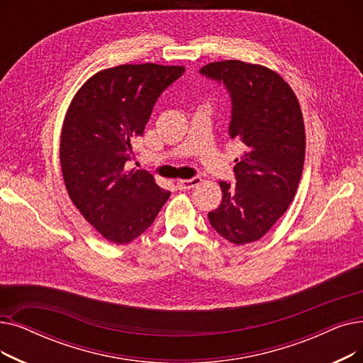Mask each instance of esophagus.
<instances>
[{"label":"esophagus","instance_id":"esophagus-1","mask_svg":"<svg viewBox=\"0 0 363 363\" xmlns=\"http://www.w3.org/2000/svg\"><path fill=\"white\" fill-rule=\"evenodd\" d=\"M200 182H201V178L194 177V178H190V179H179L177 182V186L179 188V190H190V188L197 186Z\"/></svg>","mask_w":363,"mask_h":363}]
</instances>
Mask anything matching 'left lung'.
Listing matches in <instances>:
<instances>
[{"label":"left lung","mask_w":363,"mask_h":363,"mask_svg":"<svg viewBox=\"0 0 363 363\" xmlns=\"http://www.w3.org/2000/svg\"><path fill=\"white\" fill-rule=\"evenodd\" d=\"M200 74L223 83L231 98L230 136L245 147L235 184L220 181L223 201L209 212L215 231L234 245L259 240L286 212L301 179L306 130L294 90L261 65L212 62Z\"/></svg>","instance_id":"8db88e82"}]
</instances>
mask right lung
Masks as SVG:
<instances>
[{"label": "right lung", "mask_w": 363, "mask_h": 363, "mask_svg": "<svg viewBox=\"0 0 363 363\" xmlns=\"http://www.w3.org/2000/svg\"><path fill=\"white\" fill-rule=\"evenodd\" d=\"M184 67L120 65L90 77L74 96L60 135V166L72 203L106 240L125 245L159 215L170 191L147 170H128L160 94Z\"/></svg>", "instance_id": "add662e5"}]
</instances>
